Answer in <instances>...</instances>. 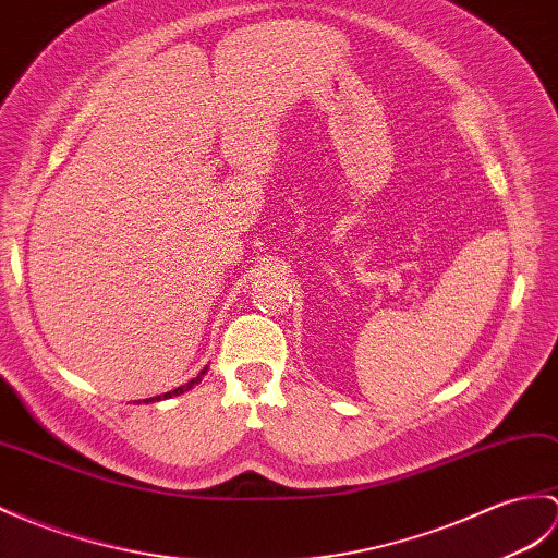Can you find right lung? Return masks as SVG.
<instances>
[{
    "label": "right lung",
    "instance_id": "1",
    "mask_svg": "<svg viewBox=\"0 0 558 558\" xmlns=\"http://www.w3.org/2000/svg\"><path fill=\"white\" fill-rule=\"evenodd\" d=\"M204 373H206V368L202 371V375H204ZM197 380H199V378H194V380H190V383H187V385H183V387H175L173 392H166V395H159V397H151V399H147V401H159V399H168V397H173V395H183V392H185V390H190V387H192L194 383H197Z\"/></svg>",
    "mask_w": 558,
    "mask_h": 558
}]
</instances>
